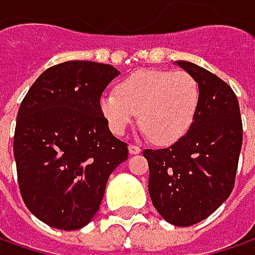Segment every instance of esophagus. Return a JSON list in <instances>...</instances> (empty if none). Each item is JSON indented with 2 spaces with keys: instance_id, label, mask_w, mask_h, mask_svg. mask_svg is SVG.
Returning <instances> with one entry per match:
<instances>
[{
  "instance_id": "1",
  "label": "esophagus",
  "mask_w": 255,
  "mask_h": 255,
  "mask_svg": "<svg viewBox=\"0 0 255 255\" xmlns=\"http://www.w3.org/2000/svg\"><path fill=\"white\" fill-rule=\"evenodd\" d=\"M140 148L136 146V145H129V154L130 155H136V154H140Z\"/></svg>"
}]
</instances>
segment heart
Masks as SVG:
<instances>
[{
	"instance_id": "heart-1",
	"label": "heart",
	"mask_w": 255,
	"mask_h": 255,
	"mask_svg": "<svg viewBox=\"0 0 255 255\" xmlns=\"http://www.w3.org/2000/svg\"><path fill=\"white\" fill-rule=\"evenodd\" d=\"M199 96V84L189 72L146 69L122 80L116 93L103 94L99 107L115 135H123L139 113L146 135L171 145L189 132Z\"/></svg>"
}]
</instances>
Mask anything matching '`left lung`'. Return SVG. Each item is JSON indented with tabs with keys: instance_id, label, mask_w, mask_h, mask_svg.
Instances as JSON below:
<instances>
[{
	"instance_id": "1",
	"label": "left lung",
	"mask_w": 255,
	"mask_h": 255,
	"mask_svg": "<svg viewBox=\"0 0 255 255\" xmlns=\"http://www.w3.org/2000/svg\"><path fill=\"white\" fill-rule=\"evenodd\" d=\"M175 65L199 84V106L189 132L168 148L145 149L154 208L171 225L190 227L218 209L235 184L243 122L235 93L208 69Z\"/></svg>"
}]
</instances>
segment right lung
<instances>
[{
	"mask_svg": "<svg viewBox=\"0 0 255 255\" xmlns=\"http://www.w3.org/2000/svg\"><path fill=\"white\" fill-rule=\"evenodd\" d=\"M120 75L112 65L68 61L34 81L21 101L14 159L21 197L46 225L75 231L91 222L110 174L128 145L110 132L99 107Z\"/></svg>",
	"mask_w": 255,
	"mask_h": 255,
	"instance_id": "add662e5",
	"label": "right lung"
}]
</instances>
